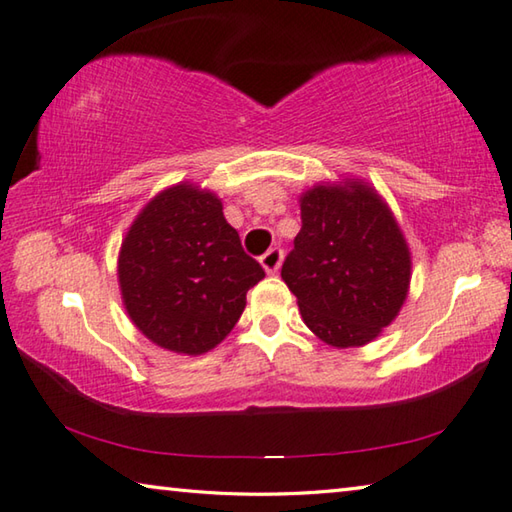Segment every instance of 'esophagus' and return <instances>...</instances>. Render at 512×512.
<instances>
[{
  "instance_id": "1",
  "label": "esophagus",
  "mask_w": 512,
  "mask_h": 512,
  "mask_svg": "<svg viewBox=\"0 0 512 512\" xmlns=\"http://www.w3.org/2000/svg\"><path fill=\"white\" fill-rule=\"evenodd\" d=\"M282 257H284V250L273 246V248H268L262 257H259V262H262L266 273H275L282 264Z\"/></svg>"
}]
</instances>
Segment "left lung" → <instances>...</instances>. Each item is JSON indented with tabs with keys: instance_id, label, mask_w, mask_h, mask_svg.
<instances>
[{
	"instance_id": "obj_1",
	"label": "left lung",
	"mask_w": 512,
	"mask_h": 512,
	"mask_svg": "<svg viewBox=\"0 0 512 512\" xmlns=\"http://www.w3.org/2000/svg\"><path fill=\"white\" fill-rule=\"evenodd\" d=\"M302 228L282 264L302 320L334 348L375 339L409 291L411 257L370 187H314L300 198Z\"/></svg>"
}]
</instances>
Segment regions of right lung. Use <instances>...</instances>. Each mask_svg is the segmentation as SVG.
I'll use <instances>...</instances> for the list:
<instances>
[{
	"label": "right lung",
	"instance_id": "1",
	"mask_svg": "<svg viewBox=\"0 0 512 512\" xmlns=\"http://www.w3.org/2000/svg\"><path fill=\"white\" fill-rule=\"evenodd\" d=\"M264 277L225 221L221 201L192 185L153 198L121 244L119 284L128 316L160 348L203 354L221 343Z\"/></svg>",
	"mask_w": 512,
	"mask_h": 512
}]
</instances>
